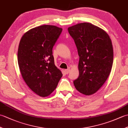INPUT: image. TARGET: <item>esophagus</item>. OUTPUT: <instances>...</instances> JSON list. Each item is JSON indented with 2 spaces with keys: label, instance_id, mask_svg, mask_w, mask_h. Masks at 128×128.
Returning <instances> with one entry per match:
<instances>
[{
  "label": "esophagus",
  "instance_id": "obj_1",
  "mask_svg": "<svg viewBox=\"0 0 128 128\" xmlns=\"http://www.w3.org/2000/svg\"><path fill=\"white\" fill-rule=\"evenodd\" d=\"M64 72H65V73H66V74H68L69 73V72H70V69H66V70H64Z\"/></svg>",
  "mask_w": 128,
  "mask_h": 128
}]
</instances>
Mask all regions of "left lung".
<instances>
[{"label": "left lung", "instance_id": "8db88e82", "mask_svg": "<svg viewBox=\"0 0 128 128\" xmlns=\"http://www.w3.org/2000/svg\"><path fill=\"white\" fill-rule=\"evenodd\" d=\"M79 56V76L74 81L76 89L85 95L94 94L108 78L113 62L112 41L106 32L88 22L68 28Z\"/></svg>", "mask_w": 128, "mask_h": 128}]
</instances>
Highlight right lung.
Listing matches in <instances>:
<instances>
[{
    "label": "right lung",
    "instance_id": "right-lung-1",
    "mask_svg": "<svg viewBox=\"0 0 128 128\" xmlns=\"http://www.w3.org/2000/svg\"><path fill=\"white\" fill-rule=\"evenodd\" d=\"M62 30L53 25L38 26L26 32L19 43L18 59L21 75L29 88L40 97L52 93L62 76L52 55Z\"/></svg>",
    "mask_w": 128,
    "mask_h": 128
}]
</instances>
